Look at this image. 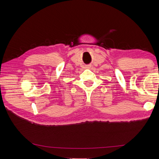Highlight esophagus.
<instances>
[{
	"label": "esophagus",
	"instance_id": "esophagus-1",
	"mask_svg": "<svg viewBox=\"0 0 159 159\" xmlns=\"http://www.w3.org/2000/svg\"><path fill=\"white\" fill-rule=\"evenodd\" d=\"M86 68H87V69H90V68H91V66H86Z\"/></svg>",
	"mask_w": 159,
	"mask_h": 159
}]
</instances>
